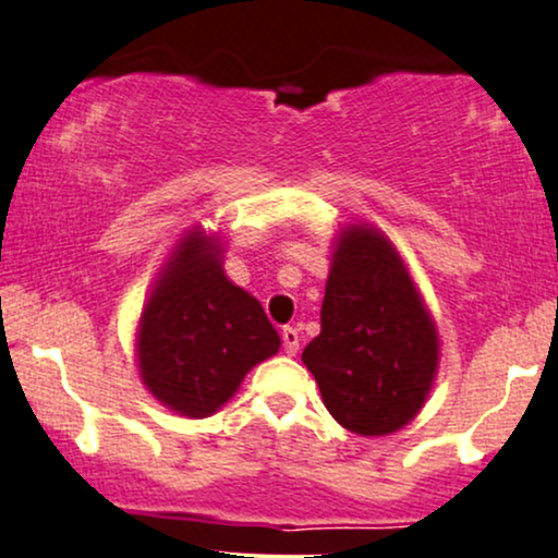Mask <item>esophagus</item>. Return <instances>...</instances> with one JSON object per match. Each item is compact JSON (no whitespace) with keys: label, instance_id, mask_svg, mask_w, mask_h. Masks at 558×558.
<instances>
[{"label":"esophagus","instance_id":"1","mask_svg":"<svg viewBox=\"0 0 558 558\" xmlns=\"http://www.w3.org/2000/svg\"><path fill=\"white\" fill-rule=\"evenodd\" d=\"M281 341H284V351L289 356H294V353L300 351V332H296L292 325H287V328L281 330Z\"/></svg>","mask_w":558,"mask_h":558}]
</instances>
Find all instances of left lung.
<instances>
[{
	"mask_svg": "<svg viewBox=\"0 0 558 558\" xmlns=\"http://www.w3.org/2000/svg\"><path fill=\"white\" fill-rule=\"evenodd\" d=\"M302 361L325 408L359 436L400 430L423 408L438 368V336L400 253L374 228L343 230Z\"/></svg>",
	"mask_w": 558,
	"mask_h": 558,
	"instance_id": "obj_1",
	"label": "left lung"
}]
</instances>
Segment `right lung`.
Wrapping results in <instances>:
<instances>
[{
    "instance_id": "obj_1",
    "label": "right lung",
    "mask_w": 558,
    "mask_h": 558,
    "mask_svg": "<svg viewBox=\"0 0 558 558\" xmlns=\"http://www.w3.org/2000/svg\"><path fill=\"white\" fill-rule=\"evenodd\" d=\"M215 243L202 230L179 243L137 330L143 381L186 417L220 410L243 376L281 345L262 302L226 277Z\"/></svg>"
}]
</instances>
